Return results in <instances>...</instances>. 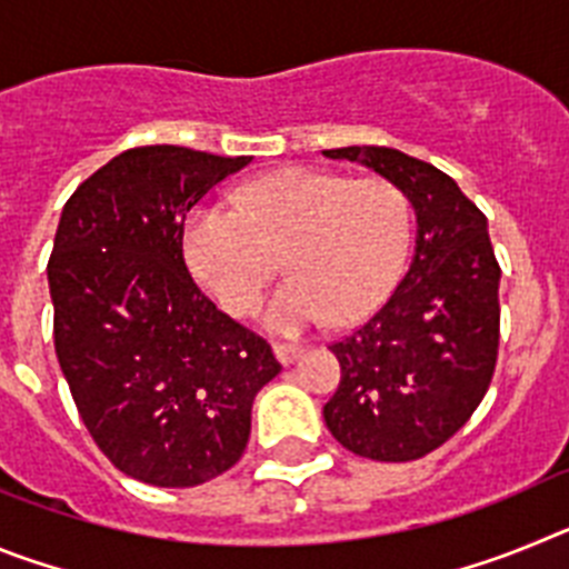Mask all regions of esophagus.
I'll list each match as a JSON object with an SVG mask.
<instances>
[{
	"mask_svg": "<svg viewBox=\"0 0 569 569\" xmlns=\"http://www.w3.org/2000/svg\"><path fill=\"white\" fill-rule=\"evenodd\" d=\"M273 353L281 365H293L301 353H305V347L299 345H273Z\"/></svg>",
	"mask_w": 569,
	"mask_h": 569,
	"instance_id": "esophagus-1",
	"label": "esophagus"
}]
</instances>
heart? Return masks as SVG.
<instances>
[{
  "instance_id": "b5f03b06",
  "label": "heart",
  "mask_w": 569,
  "mask_h": 569,
  "mask_svg": "<svg viewBox=\"0 0 569 569\" xmlns=\"http://www.w3.org/2000/svg\"><path fill=\"white\" fill-rule=\"evenodd\" d=\"M413 213L405 190L385 176L284 168L239 193V208L196 204L184 219L182 250L204 293L230 316H248L279 259L293 279L264 308L276 333L321 321L356 325L381 308L410 253Z\"/></svg>"
}]
</instances>
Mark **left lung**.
<instances>
[{
	"label": "left lung",
	"instance_id": "obj_1",
	"mask_svg": "<svg viewBox=\"0 0 569 569\" xmlns=\"http://www.w3.org/2000/svg\"><path fill=\"white\" fill-rule=\"evenodd\" d=\"M325 156L399 184L419 224L413 261L390 299L330 345L341 381L325 421L356 456L421 459L459 433L496 370L501 268L487 216L450 176L401 150L353 144Z\"/></svg>",
	"mask_w": 569,
	"mask_h": 569
}]
</instances>
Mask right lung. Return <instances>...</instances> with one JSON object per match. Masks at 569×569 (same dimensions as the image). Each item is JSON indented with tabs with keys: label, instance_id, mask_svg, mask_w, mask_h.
<instances>
[{
	"label": "right lung",
	"instance_id": "1",
	"mask_svg": "<svg viewBox=\"0 0 569 569\" xmlns=\"http://www.w3.org/2000/svg\"><path fill=\"white\" fill-rule=\"evenodd\" d=\"M250 156L144 144L84 179L59 219L48 284L53 341L88 433L116 470L196 487L244 453L273 350L188 273L190 208Z\"/></svg>",
	"mask_w": 569,
	"mask_h": 569
}]
</instances>
